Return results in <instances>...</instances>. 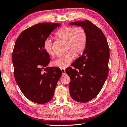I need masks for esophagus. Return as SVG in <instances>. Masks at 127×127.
<instances>
[{
	"mask_svg": "<svg viewBox=\"0 0 127 127\" xmlns=\"http://www.w3.org/2000/svg\"><path fill=\"white\" fill-rule=\"evenodd\" d=\"M61 71H62V73H63V74L65 73V69H61Z\"/></svg>",
	"mask_w": 127,
	"mask_h": 127,
	"instance_id": "34e87169",
	"label": "esophagus"
}]
</instances>
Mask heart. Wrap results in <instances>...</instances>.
Masks as SVG:
<instances>
[{"mask_svg": "<svg viewBox=\"0 0 127 127\" xmlns=\"http://www.w3.org/2000/svg\"><path fill=\"white\" fill-rule=\"evenodd\" d=\"M55 37L66 42L67 51H69L52 62V65L60 69L67 67L76 57V53L80 54L85 50L88 40L87 32L82 26H64L56 32ZM43 48L48 55H53L52 42L49 38L44 41Z\"/></svg>", "mask_w": 127, "mask_h": 127, "instance_id": "heart-1", "label": "heart"}]
</instances>
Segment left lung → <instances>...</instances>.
<instances>
[{
    "instance_id": "left-lung-1",
    "label": "left lung",
    "mask_w": 127,
    "mask_h": 127,
    "mask_svg": "<svg viewBox=\"0 0 127 127\" xmlns=\"http://www.w3.org/2000/svg\"><path fill=\"white\" fill-rule=\"evenodd\" d=\"M70 25L85 29L88 40L83 54L66 69L71 79L70 94L76 101H90L100 92L108 76L109 48L102 31L87 20L75 21Z\"/></svg>"
}]
</instances>
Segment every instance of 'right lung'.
<instances>
[{"label":"right lung","mask_w":127,"mask_h":127,"mask_svg":"<svg viewBox=\"0 0 127 127\" xmlns=\"http://www.w3.org/2000/svg\"><path fill=\"white\" fill-rule=\"evenodd\" d=\"M60 25L51 22L33 25L22 32L16 40L12 54L14 78L22 93L32 102L50 101L62 74L60 68L47 67L50 57L43 48L44 41Z\"/></svg>","instance_id":"right-lung-1"}]
</instances>
